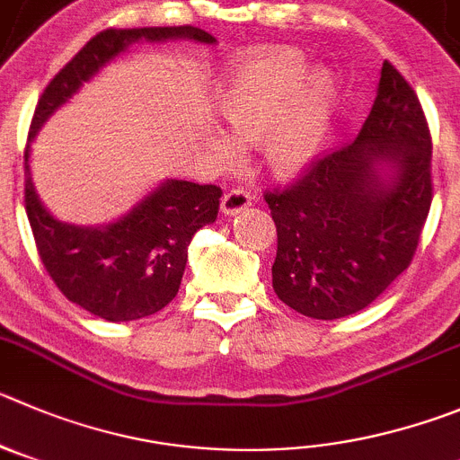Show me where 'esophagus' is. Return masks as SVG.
Instances as JSON below:
<instances>
[{
  "mask_svg": "<svg viewBox=\"0 0 460 460\" xmlns=\"http://www.w3.org/2000/svg\"><path fill=\"white\" fill-rule=\"evenodd\" d=\"M250 206H252V197L247 195V192H243V190L226 192V195L222 197V201H220V210L229 217L238 216V213H243V210L250 208Z\"/></svg>",
  "mask_w": 460,
  "mask_h": 460,
  "instance_id": "esophagus-1",
  "label": "esophagus"
}]
</instances>
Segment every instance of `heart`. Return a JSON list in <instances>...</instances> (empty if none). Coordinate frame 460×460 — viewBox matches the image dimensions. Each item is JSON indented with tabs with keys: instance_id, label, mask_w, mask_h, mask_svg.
Returning a JSON list of instances; mask_svg holds the SVG:
<instances>
[{
	"instance_id": "obj_1",
	"label": "heart",
	"mask_w": 460,
	"mask_h": 460,
	"mask_svg": "<svg viewBox=\"0 0 460 460\" xmlns=\"http://www.w3.org/2000/svg\"><path fill=\"white\" fill-rule=\"evenodd\" d=\"M216 109L228 136L213 131L217 158L256 145L259 163L277 179H295L320 158L336 113V88L299 51L268 49L231 67L216 90Z\"/></svg>"
}]
</instances>
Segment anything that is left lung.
Returning <instances> with one entry per match:
<instances>
[{"label": "left lung", "mask_w": 460, "mask_h": 460, "mask_svg": "<svg viewBox=\"0 0 460 460\" xmlns=\"http://www.w3.org/2000/svg\"><path fill=\"white\" fill-rule=\"evenodd\" d=\"M265 201L277 297L313 320L370 306L409 268L431 206V136L404 76L385 61L358 138Z\"/></svg>", "instance_id": "obj_1"}]
</instances>
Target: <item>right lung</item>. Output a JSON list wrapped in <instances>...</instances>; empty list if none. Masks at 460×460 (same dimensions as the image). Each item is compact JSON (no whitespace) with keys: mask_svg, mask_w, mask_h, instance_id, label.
I'll return each mask as SVG.
<instances>
[{"mask_svg":"<svg viewBox=\"0 0 460 460\" xmlns=\"http://www.w3.org/2000/svg\"><path fill=\"white\" fill-rule=\"evenodd\" d=\"M190 40L213 45L197 27L106 29L51 79L33 113L24 152V201L47 272L63 295L106 322L154 315L177 297L192 235L213 225L222 190L163 179L127 213L97 226L63 222L42 204L31 177V143L47 119L138 42Z\"/></svg>","mask_w":460,"mask_h":460,"instance_id":"add662e5","label":"right lung"}]
</instances>
